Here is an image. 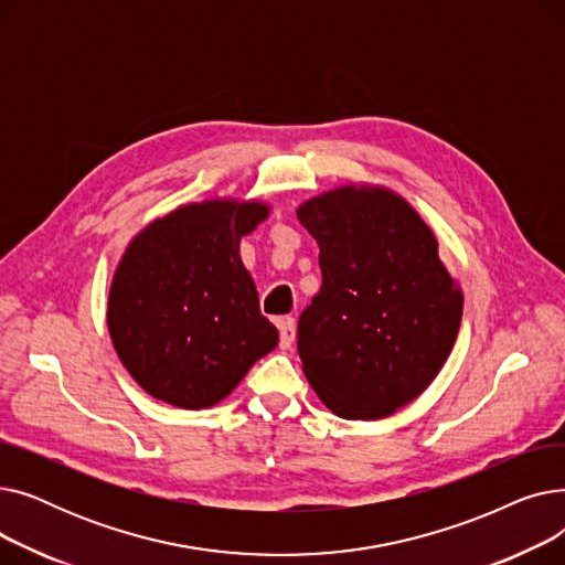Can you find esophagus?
<instances>
[{
	"label": "esophagus",
	"instance_id": "obj_1",
	"mask_svg": "<svg viewBox=\"0 0 565 565\" xmlns=\"http://www.w3.org/2000/svg\"><path fill=\"white\" fill-rule=\"evenodd\" d=\"M295 334H298V328H295V318L286 316L279 320V341L281 348H290L295 341Z\"/></svg>",
	"mask_w": 565,
	"mask_h": 565
}]
</instances>
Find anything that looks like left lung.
I'll return each instance as SVG.
<instances>
[{
    "instance_id": "1",
    "label": "left lung",
    "mask_w": 565,
    "mask_h": 565,
    "mask_svg": "<svg viewBox=\"0 0 565 565\" xmlns=\"http://www.w3.org/2000/svg\"><path fill=\"white\" fill-rule=\"evenodd\" d=\"M298 220L322 273L298 322L305 375L337 417H390L449 360L462 292L428 224L392 190L343 185L305 201Z\"/></svg>"
}]
</instances>
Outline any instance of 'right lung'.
Here are the masks:
<instances>
[{
	"instance_id": "obj_1",
	"label": "right lung",
	"mask_w": 565,
	"mask_h": 565,
	"mask_svg": "<svg viewBox=\"0 0 565 565\" xmlns=\"http://www.w3.org/2000/svg\"><path fill=\"white\" fill-rule=\"evenodd\" d=\"M270 207L211 199L148 224L118 263L107 328L118 360L139 387L175 407L226 398L275 350L279 332L260 316L241 237Z\"/></svg>"
}]
</instances>
